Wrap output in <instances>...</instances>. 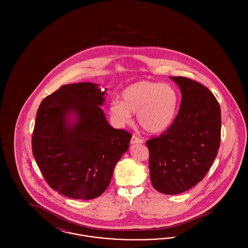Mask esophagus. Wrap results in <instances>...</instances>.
<instances>
[{"mask_svg": "<svg viewBox=\"0 0 248 248\" xmlns=\"http://www.w3.org/2000/svg\"><path fill=\"white\" fill-rule=\"evenodd\" d=\"M143 140H142L140 138H139V137H137V136H133L132 137V139H131V144H140L142 143Z\"/></svg>", "mask_w": 248, "mask_h": 248, "instance_id": "esophagus-1", "label": "esophagus"}]
</instances>
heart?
Listing matches in <instances>:
<instances>
[{"label": "heart", "instance_id": "1", "mask_svg": "<svg viewBox=\"0 0 248 248\" xmlns=\"http://www.w3.org/2000/svg\"><path fill=\"white\" fill-rule=\"evenodd\" d=\"M179 95L176 88L167 83L141 81L127 86L122 93V101L113 100L108 108L112 121L125 125L138 113V121L150 134L168 129L177 116Z\"/></svg>", "mask_w": 248, "mask_h": 248}]
</instances>
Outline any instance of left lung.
Returning a JSON list of instances; mask_svg holds the SVG:
<instances>
[{"mask_svg":"<svg viewBox=\"0 0 248 248\" xmlns=\"http://www.w3.org/2000/svg\"><path fill=\"white\" fill-rule=\"evenodd\" d=\"M181 91L172 125L146 142L154 189L174 195L195 186L213 164L220 144L221 111L212 92L189 78L170 77Z\"/></svg>","mask_w":248,"mask_h":248,"instance_id":"left-lung-1","label":"left lung"}]
</instances>
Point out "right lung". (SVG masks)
Returning <instances> with one entry per match:
<instances>
[{
    "instance_id": "1",
    "label": "right lung",
    "mask_w": 248,
    "mask_h": 248,
    "mask_svg": "<svg viewBox=\"0 0 248 248\" xmlns=\"http://www.w3.org/2000/svg\"><path fill=\"white\" fill-rule=\"evenodd\" d=\"M97 83L62 85L37 110L32 154L48 185L62 195L91 200L109 185L132 135L111 127Z\"/></svg>"
}]
</instances>
